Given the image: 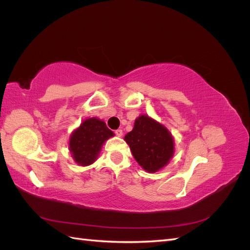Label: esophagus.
<instances>
[{
	"label": "esophagus",
	"instance_id": "34e87169",
	"mask_svg": "<svg viewBox=\"0 0 250 250\" xmlns=\"http://www.w3.org/2000/svg\"><path fill=\"white\" fill-rule=\"evenodd\" d=\"M115 133H116V135H118V137H122V135H123V130L122 129H117L115 131Z\"/></svg>",
	"mask_w": 250,
	"mask_h": 250
}]
</instances>
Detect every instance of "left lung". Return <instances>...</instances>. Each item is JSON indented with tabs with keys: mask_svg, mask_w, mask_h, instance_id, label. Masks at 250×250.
I'll return each mask as SVG.
<instances>
[{
	"mask_svg": "<svg viewBox=\"0 0 250 250\" xmlns=\"http://www.w3.org/2000/svg\"><path fill=\"white\" fill-rule=\"evenodd\" d=\"M125 142L141 167L154 173L167 166L174 154V139L163 124L147 115L135 119L133 129L128 132Z\"/></svg>",
	"mask_w": 250,
	"mask_h": 250,
	"instance_id": "left-lung-1",
	"label": "left lung"
}]
</instances>
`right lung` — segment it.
<instances>
[{
  "label": "right lung",
  "instance_id": "1",
  "mask_svg": "<svg viewBox=\"0 0 250 250\" xmlns=\"http://www.w3.org/2000/svg\"><path fill=\"white\" fill-rule=\"evenodd\" d=\"M104 121L98 118L85 119L75 129L69 141V149L73 160L79 166L92 165L99 155L105 141L113 137Z\"/></svg>",
  "mask_w": 250,
  "mask_h": 250
}]
</instances>
